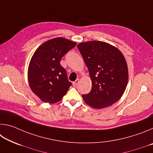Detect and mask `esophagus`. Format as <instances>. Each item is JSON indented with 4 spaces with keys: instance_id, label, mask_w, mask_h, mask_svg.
Here are the masks:
<instances>
[{
    "instance_id": "34e87169",
    "label": "esophagus",
    "mask_w": 153,
    "mask_h": 153,
    "mask_svg": "<svg viewBox=\"0 0 153 153\" xmlns=\"http://www.w3.org/2000/svg\"><path fill=\"white\" fill-rule=\"evenodd\" d=\"M79 79H77L76 80V81L74 82H73V85H74V86H77V84H79Z\"/></svg>"
}]
</instances>
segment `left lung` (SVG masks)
<instances>
[{
    "mask_svg": "<svg viewBox=\"0 0 153 153\" xmlns=\"http://www.w3.org/2000/svg\"><path fill=\"white\" fill-rule=\"evenodd\" d=\"M88 69L92 89L82 94L85 102L95 108L113 105L123 95L128 81V70L123 54L117 48L101 41L77 45Z\"/></svg>",
    "mask_w": 153,
    "mask_h": 153,
    "instance_id": "1",
    "label": "left lung"
}]
</instances>
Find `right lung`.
Masks as SVG:
<instances>
[{
  "instance_id": "obj_1",
  "label": "right lung",
  "mask_w": 153,
  "mask_h": 153,
  "mask_svg": "<svg viewBox=\"0 0 153 153\" xmlns=\"http://www.w3.org/2000/svg\"><path fill=\"white\" fill-rule=\"evenodd\" d=\"M76 42L55 38L43 43L33 54L28 67L31 90L44 102L55 103L62 99L71 86L60 61Z\"/></svg>"
}]
</instances>
